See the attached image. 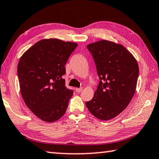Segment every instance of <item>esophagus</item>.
<instances>
[{
    "label": "esophagus",
    "instance_id": "34e87169",
    "mask_svg": "<svg viewBox=\"0 0 159 159\" xmlns=\"http://www.w3.org/2000/svg\"><path fill=\"white\" fill-rule=\"evenodd\" d=\"M82 90H83V88H76V92H79H79H81Z\"/></svg>",
    "mask_w": 159,
    "mask_h": 159
}]
</instances>
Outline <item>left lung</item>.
Listing matches in <instances>:
<instances>
[{"instance_id":"1","label":"left lung","mask_w":159,"mask_h":159,"mask_svg":"<svg viewBox=\"0 0 159 159\" xmlns=\"http://www.w3.org/2000/svg\"><path fill=\"white\" fill-rule=\"evenodd\" d=\"M93 57L99 81L94 97L85 102L94 117L112 119L125 110L134 97L139 68L134 57L123 47L102 40L87 46Z\"/></svg>"}]
</instances>
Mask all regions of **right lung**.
Instances as JSON below:
<instances>
[{
    "label": "right lung",
    "mask_w": 159,
    "mask_h": 159,
    "mask_svg": "<svg viewBox=\"0 0 159 159\" xmlns=\"http://www.w3.org/2000/svg\"><path fill=\"white\" fill-rule=\"evenodd\" d=\"M77 46L57 39L41 40L19 60L17 75L21 96L28 108L43 121L55 122L66 112L74 91L66 88L62 76Z\"/></svg>",
    "instance_id": "obj_1"
}]
</instances>
